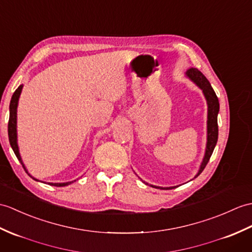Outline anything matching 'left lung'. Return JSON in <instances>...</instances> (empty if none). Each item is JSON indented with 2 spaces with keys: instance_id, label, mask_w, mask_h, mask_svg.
<instances>
[{
  "instance_id": "1",
  "label": "left lung",
  "mask_w": 252,
  "mask_h": 252,
  "mask_svg": "<svg viewBox=\"0 0 252 252\" xmlns=\"http://www.w3.org/2000/svg\"><path fill=\"white\" fill-rule=\"evenodd\" d=\"M186 77L189 78L192 83H194L200 89L203 91V94L206 98L207 102V142H206V148H205V155H204L203 161L198 168L197 174L194 176L196 178L198 175H200L203 169L205 168L207 163L210 159V157L213 155V151L216 147V144H217L218 140V114H219V101L218 97L216 95V93L213 89L212 85H210L207 78L204 76L197 68L191 67L188 71L186 72ZM145 183V181H144ZM148 185L147 183H145ZM150 187H154L157 189L161 190H169L174 189L178 186L174 187H159V186H154L150 185Z\"/></svg>"
}]
</instances>
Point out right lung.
<instances>
[{
	"label": "right lung",
	"mask_w": 252,
	"mask_h": 252,
	"mask_svg": "<svg viewBox=\"0 0 252 252\" xmlns=\"http://www.w3.org/2000/svg\"><path fill=\"white\" fill-rule=\"evenodd\" d=\"M22 88H23V85H20L18 88H17V90L14 92V94H13V96H11V99H10L9 120H8V138H9V144L11 146V148H13V150H14L17 159L19 160V162L22 164L23 168H25L26 172L28 173V169L26 168V165L23 164V161L21 159V156H20V153H19V147H18V139H17V107H18V102H19V97H20V94H21ZM29 175H30V174H29ZM30 176H31V175H30ZM32 178L34 180L39 181L36 178H34V177H32ZM74 181H76V179L72 180V181H67V183H48V185L55 186V187H65V186L73 184Z\"/></svg>",
	"instance_id": "right-lung-1"
}]
</instances>
